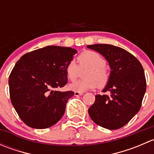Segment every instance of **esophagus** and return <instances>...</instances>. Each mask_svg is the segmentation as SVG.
<instances>
[{
  "label": "esophagus",
  "instance_id": "esophagus-1",
  "mask_svg": "<svg viewBox=\"0 0 154 154\" xmlns=\"http://www.w3.org/2000/svg\"><path fill=\"white\" fill-rule=\"evenodd\" d=\"M83 92H78V91H75L74 92V95L75 96H80V95H83Z\"/></svg>",
  "mask_w": 154,
  "mask_h": 154
}]
</instances>
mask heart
<instances>
[{"mask_svg": "<svg viewBox=\"0 0 154 154\" xmlns=\"http://www.w3.org/2000/svg\"><path fill=\"white\" fill-rule=\"evenodd\" d=\"M78 65L71 60L66 67V76L71 81H74L80 74V71L87 69L84 72L85 79L71 83L69 89L78 92H84L89 89L103 88L109 81L110 73L106 66V60L98 53L93 51H85L79 54L77 58Z\"/></svg>", "mask_w": 154, "mask_h": 154, "instance_id": "1", "label": "heart"}]
</instances>
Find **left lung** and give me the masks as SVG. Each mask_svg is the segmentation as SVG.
I'll list each match as a JSON object with an SVG mask.
<instances>
[{
	"label": "left lung",
	"mask_w": 154,
	"mask_h": 154,
	"mask_svg": "<svg viewBox=\"0 0 154 154\" xmlns=\"http://www.w3.org/2000/svg\"><path fill=\"white\" fill-rule=\"evenodd\" d=\"M106 58L111 68L109 81L88 109L91 120L109 130L127 125L139 112L146 91V79L140 62L122 48L107 44L87 45Z\"/></svg>",
	"instance_id": "1"
}]
</instances>
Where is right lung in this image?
<instances>
[{"instance_id": "obj_1", "label": "right lung", "mask_w": 154, "mask_h": 154, "mask_svg": "<svg viewBox=\"0 0 154 154\" xmlns=\"http://www.w3.org/2000/svg\"><path fill=\"white\" fill-rule=\"evenodd\" d=\"M75 49L46 46L20 58L9 77L10 100L20 119L29 127L45 129L57 124L74 92L54 90L68 82L66 67Z\"/></svg>"}]
</instances>
